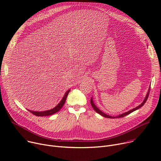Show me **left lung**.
<instances>
[{"label":"left lung","mask_w":161,"mask_h":161,"mask_svg":"<svg viewBox=\"0 0 161 161\" xmlns=\"http://www.w3.org/2000/svg\"><path fill=\"white\" fill-rule=\"evenodd\" d=\"M150 86L149 87L148 91V92H147V95H146V97H144V100H143V101L142 102V103H141V104H140L139 106H137V107H136V108H133V109L130 110H129V111H128V112H124V113H123V114H119V115H115V116L109 115H108V114H107L104 113L103 112H102L101 110H99V109L96 107V105L94 104V100H93V97H91V105H92V108H94V110L97 113H98L99 114H100L101 115H102L103 117H105V118H112V119H114V118H123V117H125V116L127 115L128 114H130V113L133 112H134V111L137 110V109L140 108L141 107H142L144 105V103H146V101H147V100L148 99V96H149V93H150Z\"/></svg>","instance_id":"8db88e82"}]
</instances>
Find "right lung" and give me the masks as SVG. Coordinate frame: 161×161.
Returning <instances> with one entry per match:
<instances>
[{
  "label": "right lung",
  "instance_id": "1",
  "mask_svg": "<svg viewBox=\"0 0 161 161\" xmlns=\"http://www.w3.org/2000/svg\"><path fill=\"white\" fill-rule=\"evenodd\" d=\"M70 92V89H69L67 91H66V92L65 93L64 97H62V100L59 102V103H58L55 107H54L52 109L50 110H45V111H33V110H28V111H30V112H31L32 114H33L34 115H36V116H48V115H51L55 113H56L57 112L59 111L64 105L65 103V101L67 97L68 94Z\"/></svg>",
  "mask_w": 161,
  "mask_h": 161
}]
</instances>
